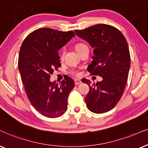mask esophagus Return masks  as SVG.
Returning <instances> with one entry per match:
<instances>
[{"label": "esophagus", "mask_w": 148, "mask_h": 148, "mask_svg": "<svg viewBox=\"0 0 148 148\" xmlns=\"http://www.w3.org/2000/svg\"><path fill=\"white\" fill-rule=\"evenodd\" d=\"M82 83V81L79 79H75V85H78L79 84Z\"/></svg>", "instance_id": "34e87169"}]
</instances>
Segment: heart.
Returning a JSON list of instances; mask_svg holds the SVG:
<instances>
[{
  "mask_svg": "<svg viewBox=\"0 0 148 148\" xmlns=\"http://www.w3.org/2000/svg\"><path fill=\"white\" fill-rule=\"evenodd\" d=\"M85 47H87V46H86V45H84V44H83V43H79V44H77V45H76L75 48H76V50H77V52H78V51H79L81 50V49L85 48ZM64 56V51H62L61 52V53H60V59H63ZM73 74L75 75L76 76L79 75V73L77 72V71H74Z\"/></svg>",
  "mask_w": 148,
  "mask_h": 148,
  "instance_id": "1",
  "label": "heart"
}]
</instances>
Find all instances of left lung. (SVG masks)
<instances>
[{
  "label": "left lung",
  "instance_id": "8db88e82",
  "mask_svg": "<svg viewBox=\"0 0 148 148\" xmlns=\"http://www.w3.org/2000/svg\"><path fill=\"white\" fill-rule=\"evenodd\" d=\"M75 33L94 49L87 70L91 75L103 79L92 84L84 79L90 88L85 98L86 106L92 112H106L115 106L124 92L130 66L128 45L119 30L105 24L75 30Z\"/></svg>",
  "mask_w": 148,
  "mask_h": 148
}]
</instances>
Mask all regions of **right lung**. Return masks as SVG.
Returning <instances> with one entry per match:
<instances>
[{"mask_svg":"<svg viewBox=\"0 0 148 148\" xmlns=\"http://www.w3.org/2000/svg\"><path fill=\"white\" fill-rule=\"evenodd\" d=\"M73 36L72 31L39 29L27 36L20 49L18 69L27 97L36 110L47 117H59L67 110L73 79L67 76L58 85L50 77L61 66L58 51Z\"/></svg>","mask_w":148,"mask_h":148,"instance_id":"right-lung-1","label":"right lung"}]
</instances>
